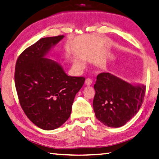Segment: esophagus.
Returning <instances> with one entry per match:
<instances>
[{"label": "esophagus", "instance_id": "34e87169", "mask_svg": "<svg viewBox=\"0 0 159 159\" xmlns=\"http://www.w3.org/2000/svg\"><path fill=\"white\" fill-rule=\"evenodd\" d=\"M92 84V80L90 79H87L85 80V85H91Z\"/></svg>", "mask_w": 159, "mask_h": 159}]
</instances>
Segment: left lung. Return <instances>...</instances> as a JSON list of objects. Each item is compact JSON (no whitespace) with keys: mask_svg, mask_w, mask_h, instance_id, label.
<instances>
[{"mask_svg":"<svg viewBox=\"0 0 159 159\" xmlns=\"http://www.w3.org/2000/svg\"><path fill=\"white\" fill-rule=\"evenodd\" d=\"M94 88L96 117L111 127L124 125L137 114L146 89L144 85H132L107 72L98 74Z\"/></svg>","mask_w":159,"mask_h":159,"instance_id":"obj_1","label":"left lung"}]
</instances>
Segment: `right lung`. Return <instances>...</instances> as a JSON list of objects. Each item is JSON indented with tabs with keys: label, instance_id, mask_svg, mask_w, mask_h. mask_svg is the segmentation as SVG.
I'll return each instance as SVG.
<instances>
[{
	"label": "right lung",
	"instance_id": "1",
	"mask_svg": "<svg viewBox=\"0 0 159 159\" xmlns=\"http://www.w3.org/2000/svg\"><path fill=\"white\" fill-rule=\"evenodd\" d=\"M63 35L40 39L21 53L15 67V86L25 114L40 129L61 127L71 114L84 77L69 76L58 62L45 58Z\"/></svg>",
	"mask_w": 159,
	"mask_h": 159
}]
</instances>
